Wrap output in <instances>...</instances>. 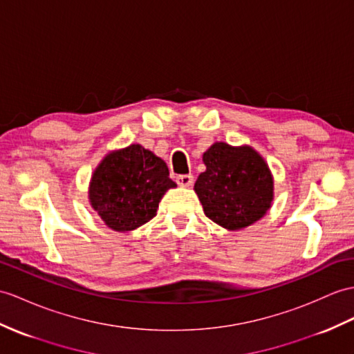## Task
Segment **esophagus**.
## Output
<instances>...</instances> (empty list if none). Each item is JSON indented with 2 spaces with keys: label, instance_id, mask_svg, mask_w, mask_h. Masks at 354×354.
<instances>
[{
  "label": "esophagus",
  "instance_id": "esophagus-1",
  "mask_svg": "<svg viewBox=\"0 0 354 354\" xmlns=\"http://www.w3.org/2000/svg\"><path fill=\"white\" fill-rule=\"evenodd\" d=\"M177 183H178V186H183V187L192 186V183H194V176H191V174L177 176Z\"/></svg>",
  "mask_w": 354,
  "mask_h": 354
}]
</instances>
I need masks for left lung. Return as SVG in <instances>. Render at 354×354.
I'll use <instances>...</instances> for the list:
<instances>
[{
  "label": "left lung",
  "mask_w": 354,
  "mask_h": 354,
  "mask_svg": "<svg viewBox=\"0 0 354 354\" xmlns=\"http://www.w3.org/2000/svg\"><path fill=\"white\" fill-rule=\"evenodd\" d=\"M203 162L205 171L194 189L207 218L234 231L252 225L270 209L272 172L252 147L214 142L203 154Z\"/></svg>",
  "instance_id": "8db88e82"
}]
</instances>
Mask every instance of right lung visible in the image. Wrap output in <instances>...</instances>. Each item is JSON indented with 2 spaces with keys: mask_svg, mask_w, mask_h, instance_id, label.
<instances>
[{
  "mask_svg": "<svg viewBox=\"0 0 354 354\" xmlns=\"http://www.w3.org/2000/svg\"><path fill=\"white\" fill-rule=\"evenodd\" d=\"M176 186L165 162L132 144L103 158L91 176L88 200L106 227L126 232L156 216L162 196Z\"/></svg>",
  "mask_w": 354,
  "mask_h": 354,
  "instance_id": "right-lung-1",
  "label": "right lung"
}]
</instances>
